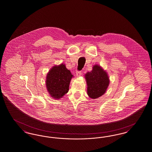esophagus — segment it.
I'll return each mask as SVG.
<instances>
[{
	"label": "esophagus",
	"mask_w": 152,
	"mask_h": 152,
	"mask_svg": "<svg viewBox=\"0 0 152 152\" xmlns=\"http://www.w3.org/2000/svg\"><path fill=\"white\" fill-rule=\"evenodd\" d=\"M81 73H82V71H76V75L77 76H80L81 75Z\"/></svg>",
	"instance_id": "obj_1"
}]
</instances>
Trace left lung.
Wrapping results in <instances>:
<instances>
[{"label": "left lung", "mask_w": 152, "mask_h": 152, "mask_svg": "<svg viewBox=\"0 0 152 152\" xmlns=\"http://www.w3.org/2000/svg\"><path fill=\"white\" fill-rule=\"evenodd\" d=\"M85 79L88 85V95L93 99L102 96L109 84L107 74L98 65H94L91 72L86 73Z\"/></svg>", "instance_id": "8db88e82"}]
</instances>
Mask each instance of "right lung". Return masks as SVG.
Instances as JSON below:
<instances>
[{
	"instance_id": "right-lung-1",
	"label": "right lung",
	"mask_w": 152,
	"mask_h": 152,
	"mask_svg": "<svg viewBox=\"0 0 152 152\" xmlns=\"http://www.w3.org/2000/svg\"><path fill=\"white\" fill-rule=\"evenodd\" d=\"M72 75L64 64L53 67L46 77V87L51 96L55 99L62 97L69 91Z\"/></svg>"
}]
</instances>
